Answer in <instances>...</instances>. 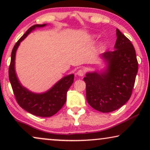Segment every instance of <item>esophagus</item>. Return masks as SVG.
I'll list each match as a JSON object with an SVG mask.
<instances>
[{"label":"esophagus","instance_id":"34e87169","mask_svg":"<svg viewBox=\"0 0 150 150\" xmlns=\"http://www.w3.org/2000/svg\"><path fill=\"white\" fill-rule=\"evenodd\" d=\"M77 74L79 76H83L84 74H85V70H83V69H79L77 71Z\"/></svg>","mask_w":150,"mask_h":150}]
</instances>
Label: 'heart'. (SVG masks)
Returning <instances> with one entry per match:
<instances>
[{
  "mask_svg": "<svg viewBox=\"0 0 150 150\" xmlns=\"http://www.w3.org/2000/svg\"><path fill=\"white\" fill-rule=\"evenodd\" d=\"M96 40V37L95 35H93V36L91 37V41H93V42H94V41H95Z\"/></svg>",
  "mask_w": 150,
  "mask_h": 150,
  "instance_id": "heart-1",
  "label": "heart"
}]
</instances>
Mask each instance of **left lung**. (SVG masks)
Here are the masks:
<instances>
[{
  "instance_id": "1",
  "label": "left lung",
  "mask_w": 150,
  "mask_h": 150,
  "mask_svg": "<svg viewBox=\"0 0 150 150\" xmlns=\"http://www.w3.org/2000/svg\"><path fill=\"white\" fill-rule=\"evenodd\" d=\"M115 50L100 55L106 63L102 71L87 72L86 83L87 102L102 112L114 111L130 99L138 71L136 52L130 40L117 28Z\"/></svg>"
}]
</instances>
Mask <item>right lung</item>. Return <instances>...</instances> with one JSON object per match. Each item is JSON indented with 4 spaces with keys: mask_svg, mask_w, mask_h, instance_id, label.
Returning a JSON list of instances; mask_svg holds the SVG:
<instances>
[{
    "mask_svg": "<svg viewBox=\"0 0 150 150\" xmlns=\"http://www.w3.org/2000/svg\"><path fill=\"white\" fill-rule=\"evenodd\" d=\"M47 24H35L28 28L18 41L12 50L11 63L9 68V81L18 104L26 111L42 117L54 115L63 107L67 100V92L72 85L74 79L73 74L65 76L50 89L41 93L29 91L22 86L18 80L15 70V59L16 51L20 42L35 28L44 27Z\"/></svg>",
    "mask_w": 150,
    "mask_h": 150,
    "instance_id": "add662e5",
    "label": "right lung"
}]
</instances>
